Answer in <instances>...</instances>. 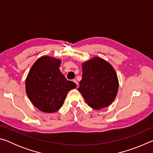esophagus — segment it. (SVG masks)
Instances as JSON below:
<instances>
[{
  "label": "esophagus",
  "mask_w": 153,
  "mask_h": 153,
  "mask_svg": "<svg viewBox=\"0 0 153 153\" xmlns=\"http://www.w3.org/2000/svg\"><path fill=\"white\" fill-rule=\"evenodd\" d=\"M73 82H74V83H76V84L77 85V88L78 87V82H77V80H76V79H74V80H73Z\"/></svg>",
  "instance_id": "esophagus-1"
}]
</instances>
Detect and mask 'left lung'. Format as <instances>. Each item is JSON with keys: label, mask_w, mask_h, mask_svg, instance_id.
<instances>
[{"label": "left lung", "mask_w": 153, "mask_h": 153, "mask_svg": "<svg viewBox=\"0 0 153 153\" xmlns=\"http://www.w3.org/2000/svg\"><path fill=\"white\" fill-rule=\"evenodd\" d=\"M82 78L78 91L88 106L99 110L109 106L117 96L119 80L111 65L94 56L82 64Z\"/></svg>", "instance_id": "1"}]
</instances>
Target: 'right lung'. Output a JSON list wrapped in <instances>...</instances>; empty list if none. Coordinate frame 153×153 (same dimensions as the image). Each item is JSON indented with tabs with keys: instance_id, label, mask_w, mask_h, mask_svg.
<instances>
[{
	"instance_id": "1",
	"label": "right lung",
	"mask_w": 153,
	"mask_h": 153,
	"mask_svg": "<svg viewBox=\"0 0 153 153\" xmlns=\"http://www.w3.org/2000/svg\"><path fill=\"white\" fill-rule=\"evenodd\" d=\"M61 61L45 55L36 61L25 79V91L32 104L45 113H55L63 105L76 83L68 81L59 69Z\"/></svg>"
}]
</instances>
